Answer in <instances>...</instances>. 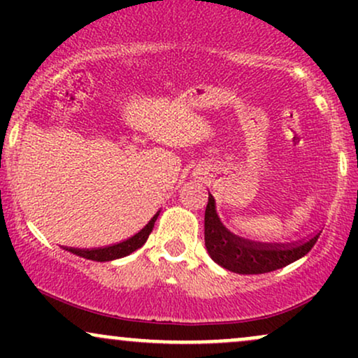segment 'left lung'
Returning <instances> with one entry per match:
<instances>
[{"mask_svg": "<svg viewBox=\"0 0 358 358\" xmlns=\"http://www.w3.org/2000/svg\"><path fill=\"white\" fill-rule=\"evenodd\" d=\"M316 232L296 244H261L237 237L224 227L208 193L205 208V248L217 264L237 274H262L285 268L310 252L318 241Z\"/></svg>", "mask_w": 358, "mask_h": 358, "instance_id": "obj_1", "label": "left lung"}]
</instances>
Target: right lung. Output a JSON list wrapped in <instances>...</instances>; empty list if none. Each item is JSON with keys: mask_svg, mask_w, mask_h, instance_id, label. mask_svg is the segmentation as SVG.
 Returning a JSON list of instances; mask_svg holds the SVG:
<instances>
[{"mask_svg": "<svg viewBox=\"0 0 358 358\" xmlns=\"http://www.w3.org/2000/svg\"><path fill=\"white\" fill-rule=\"evenodd\" d=\"M159 213H156V215L151 219L145 227L139 231L136 236L129 237V239L119 242V244H114V245H108V248H101V249H76V248H71L72 254H77V256L84 257V259H90V261H97V262H106V261H114V259H119V257H124V256H129L131 252H134V250L143 248V244L148 241V237H150L151 231H153L155 227V222L158 219Z\"/></svg>", "mask_w": 358, "mask_h": 358, "instance_id": "right-lung-1", "label": "right lung"}]
</instances>
